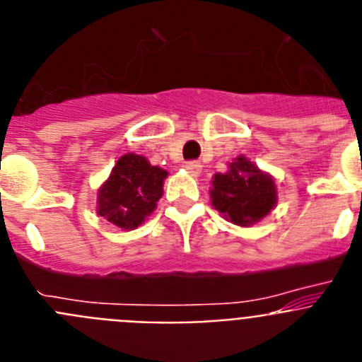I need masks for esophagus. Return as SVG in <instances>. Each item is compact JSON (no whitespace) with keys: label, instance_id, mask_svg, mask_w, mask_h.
Masks as SVG:
<instances>
[{"label":"esophagus","instance_id":"esophagus-1","mask_svg":"<svg viewBox=\"0 0 362 362\" xmlns=\"http://www.w3.org/2000/svg\"><path fill=\"white\" fill-rule=\"evenodd\" d=\"M201 168H203V166H201V163L197 161H188L187 165H185V170H187L190 175H194V177H197V175L201 174Z\"/></svg>","mask_w":362,"mask_h":362}]
</instances>
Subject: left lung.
Wrapping results in <instances>:
<instances>
[{
	"label": "left lung",
	"instance_id": "1",
	"mask_svg": "<svg viewBox=\"0 0 362 362\" xmlns=\"http://www.w3.org/2000/svg\"><path fill=\"white\" fill-rule=\"evenodd\" d=\"M210 201L226 221L252 226L276 209V179L248 158L238 156L228 163V170L212 177Z\"/></svg>",
	"mask_w": 362,
	"mask_h": 362
}]
</instances>
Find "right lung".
Instances as JSON below:
<instances>
[{"mask_svg": "<svg viewBox=\"0 0 362 362\" xmlns=\"http://www.w3.org/2000/svg\"><path fill=\"white\" fill-rule=\"evenodd\" d=\"M168 172L152 166L145 156L124 153L98 190L95 212L121 230H136L156 210Z\"/></svg>", "mask_w": 362, "mask_h": 362, "instance_id": "1", "label": "right lung"}]
</instances>
